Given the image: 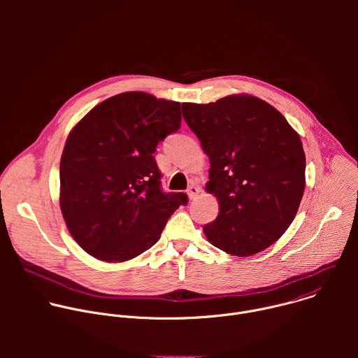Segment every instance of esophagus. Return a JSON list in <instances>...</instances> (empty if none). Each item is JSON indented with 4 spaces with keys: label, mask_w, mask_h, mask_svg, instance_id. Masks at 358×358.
Segmentation results:
<instances>
[{
    "label": "esophagus",
    "mask_w": 358,
    "mask_h": 358,
    "mask_svg": "<svg viewBox=\"0 0 358 358\" xmlns=\"http://www.w3.org/2000/svg\"><path fill=\"white\" fill-rule=\"evenodd\" d=\"M187 194H188L189 199H194V198L199 194V187L195 185V184H191V185L188 187V189H187Z\"/></svg>",
    "instance_id": "esophagus-1"
}]
</instances>
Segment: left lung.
Segmentation results:
<instances>
[{"label": "left lung", "mask_w": 358, "mask_h": 358, "mask_svg": "<svg viewBox=\"0 0 358 358\" xmlns=\"http://www.w3.org/2000/svg\"><path fill=\"white\" fill-rule=\"evenodd\" d=\"M182 116L210 157L207 189L220 201V214L203 234L235 257L269 248L293 222L303 196L299 134L275 108L248 94L182 103Z\"/></svg>", "instance_id": "8db88e82"}]
</instances>
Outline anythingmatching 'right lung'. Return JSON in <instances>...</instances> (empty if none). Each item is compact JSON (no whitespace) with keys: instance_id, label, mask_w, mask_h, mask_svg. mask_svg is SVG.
I'll return each instance as SVG.
<instances>
[{"instance_id":"1","label":"right lung","mask_w":358,"mask_h":358,"mask_svg":"<svg viewBox=\"0 0 358 358\" xmlns=\"http://www.w3.org/2000/svg\"><path fill=\"white\" fill-rule=\"evenodd\" d=\"M178 101L143 92L113 96L71 131L61 159V210L96 259L124 262L155 245L184 192H164L152 157L181 127Z\"/></svg>"}]
</instances>
